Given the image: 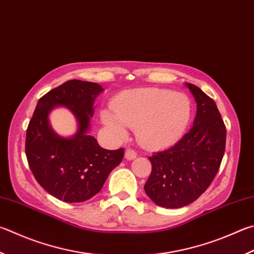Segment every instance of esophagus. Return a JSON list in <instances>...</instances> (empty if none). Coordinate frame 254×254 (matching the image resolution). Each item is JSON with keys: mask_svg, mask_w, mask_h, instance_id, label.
I'll use <instances>...</instances> for the list:
<instances>
[{"mask_svg": "<svg viewBox=\"0 0 254 254\" xmlns=\"http://www.w3.org/2000/svg\"><path fill=\"white\" fill-rule=\"evenodd\" d=\"M136 158V152L132 149H127L126 151V159L127 160H133Z\"/></svg>", "mask_w": 254, "mask_h": 254, "instance_id": "34e87169", "label": "esophagus"}]
</instances>
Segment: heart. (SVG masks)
Here are the masks:
<instances>
[{"instance_id": "b5f03b06", "label": "heart", "mask_w": 254, "mask_h": 254, "mask_svg": "<svg viewBox=\"0 0 254 254\" xmlns=\"http://www.w3.org/2000/svg\"><path fill=\"white\" fill-rule=\"evenodd\" d=\"M192 117V104L186 94L158 87L127 90L112 101V110H103L101 120L117 140L127 136V127H135L136 139L146 149H162L183 136Z\"/></svg>"}]
</instances>
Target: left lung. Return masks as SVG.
<instances>
[{
  "label": "left lung",
  "instance_id": "1",
  "mask_svg": "<svg viewBox=\"0 0 254 254\" xmlns=\"http://www.w3.org/2000/svg\"><path fill=\"white\" fill-rule=\"evenodd\" d=\"M187 86L196 102L193 127L173 146L150 156L152 172L144 186L155 204L169 209L192 203L209 188L225 150L227 128L215 102L196 85Z\"/></svg>",
  "mask_w": 254,
  "mask_h": 254
}]
</instances>
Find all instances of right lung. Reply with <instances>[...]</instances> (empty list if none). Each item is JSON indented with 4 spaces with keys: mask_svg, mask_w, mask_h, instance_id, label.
Segmentation results:
<instances>
[{
    "mask_svg": "<svg viewBox=\"0 0 254 254\" xmlns=\"http://www.w3.org/2000/svg\"><path fill=\"white\" fill-rule=\"evenodd\" d=\"M102 86L71 80L43 95L26 130L25 154L38 183L51 195L68 203L91 199L102 189L110 172L121 163L124 150H105L87 134L93 117L94 100ZM55 106H65L79 124L72 138L57 135L48 114Z\"/></svg>",
    "mask_w": 254,
    "mask_h": 254,
    "instance_id": "right-lung-1",
    "label": "right lung"
}]
</instances>
